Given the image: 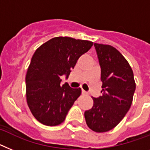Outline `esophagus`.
<instances>
[{
    "label": "esophagus",
    "mask_w": 150,
    "mask_h": 150,
    "mask_svg": "<svg viewBox=\"0 0 150 150\" xmlns=\"http://www.w3.org/2000/svg\"><path fill=\"white\" fill-rule=\"evenodd\" d=\"M81 93H82V94H84V95H88V92H87V91H85L84 90H83V89H82V91H81Z\"/></svg>",
    "instance_id": "1"
}]
</instances>
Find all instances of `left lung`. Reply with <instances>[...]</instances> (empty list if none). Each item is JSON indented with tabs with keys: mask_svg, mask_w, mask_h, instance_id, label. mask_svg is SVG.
Instances as JSON below:
<instances>
[{
	"mask_svg": "<svg viewBox=\"0 0 150 150\" xmlns=\"http://www.w3.org/2000/svg\"><path fill=\"white\" fill-rule=\"evenodd\" d=\"M101 68L102 96L84 112L86 123L95 132L114 128L129 110L136 89L134 73L122 53L110 45L94 44Z\"/></svg>",
	"mask_w": 150,
	"mask_h": 150,
	"instance_id": "left-lung-1",
	"label": "left lung"
}]
</instances>
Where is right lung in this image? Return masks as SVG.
<instances>
[{
  "instance_id": "right-lung-1",
  "label": "right lung",
  "mask_w": 150,
  "mask_h": 150,
  "mask_svg": "<svg viewBox=\"0 0 150 150\" xmlns=\"http://www.w3.org/2000/svg\"><path fill=\"white\" fill-rule=\"evenodd\" d=\"M93 42L69 37L50 39L38 48L25 77L26 100L34 117L43 125H58L81 93V88L61 84V76L69 75L77 60Z\"/></svg>"
}]
</instances>
